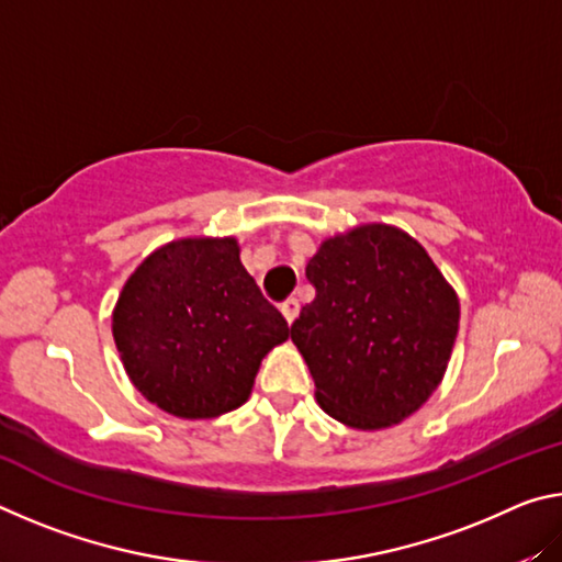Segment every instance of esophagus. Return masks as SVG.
<instances>
[{
    "mask_svg": "<svg viewBox=\"0 0 562 562\" xmlns=\"http://www.w3.org/2000/svg\"><path fill=\"white\" fill-rule=\"evenodd\" d=\"M282 315H284V319H288L290 322V325H292V322H294V317H297L300 315V300L297 297H290V300H284L282 302Z\"/></svg>",
    "mask_w": 562,
    "mask_h": 562,
    "instance_id": "esophagus-1",
    "label": "esophagus"
}]
</instances>
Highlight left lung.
<instances>
[{
	"label": "left lung",
	"instance_id": "8db88e82",
	"mask_svg": "<svg viewBox=\"0 0 562 562\" xmlns=\"http://www.w3.org/2000/svg\"><path fill=\"white\" fill-rule=\"evenodd\" d=\"M290 337L317 404L349 429L402 424L441 384L459 335V294L402 227L357 225L322 240Z\"/></svg>",
	"mask_w": 562,
	"mask_h": 562
}]
</instances>
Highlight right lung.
I'll return each instance as SVG.
<instances>
[{
  "instance_id": "add662e5",
  "label": "right lung",
  "mask_w": 562,
  "mask_h": 562,
  "mask_svg": "<svg viewBox=\"0 0 562 562\" xmlns=\"http://www.w3.org/2000/svg\"><path fill=\"white\" fill-rule=\"evenodd\" d=\"M113 341L133 386L178 418H215L250 398L290 327L240 262L237 237L160 245L123 284Z\"/></svg>"
}]
</instances>
